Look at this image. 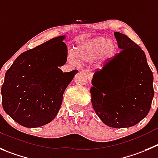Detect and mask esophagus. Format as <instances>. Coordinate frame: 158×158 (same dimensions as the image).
Returning <instances> with one entry per match:
<instances>
[{
  "label": "esophagus",
  "mask_w": 158,
  "mask_h": 158,
  "mask_svg": "<svg viewBox=\"0 0 158 158\" xmlns=\"http://www.w3.org/2000/svg\"><path fill=\"white\" fill-rule=\"evenodd\" d=\"M85 73H86V74H87V77H88V81H91V79H92V73H90V72H88L86 70V71H85Z\"/></svg>",
  "instance_id": "esophagus-1"
}]
</instances>
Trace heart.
I'll return each instance as SVG.
<instances>
[{
	"label": "heart",
	"instance_id": "1",
	"mask_svg": "<svg viewBox=\"0 0 158 158\" xmlns=\"http://www.w3.org/2000/svg\"><path fill=\"white\" fill-rule=\"evenodd\" d=\"M116 45L112 40L98 36L82 42L77 46V58L82 62L89 63L97 59L100 65H102L115 55ZM77 58L70 52L68 59L71 62H77Z\"/></svg>",
	"mask_w": 158,
	"mask_h": 158
}]
</instances>
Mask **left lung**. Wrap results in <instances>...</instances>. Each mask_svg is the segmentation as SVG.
I'll return each mask as SVG.
<instances>
[{
    "mask_svg": "<svg viewBox=\"0 0 158 158\" xmlns=\"http://www.w3.org/2000/svg\"><path fill=\"white\" fill-rule=\"evenodd\" d=\"M119 53L93 75L91 103L110 127L126 128L147 116L154 97L153 73L143 51L123 33L115 31Z\"/></svg>",
    "mask_w": 158,
    "mask_h": 158,
    "instance_id": "left-lung-1",
    "label": "left lung"
}]
</instances>
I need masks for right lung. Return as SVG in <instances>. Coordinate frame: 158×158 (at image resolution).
<instances>
[{
    "instance_id": "1",
    "label": "right lung",
    "mask_w": 158,
    "mask_h": 158,
    "mask_svg": "<svg viewBox=\"0 0 158 158\" xmlns=\"http://www.w3.org/2000/svg\"><path fill=\"white\" fill-rule=\"evenodd\" d=\"M64 35L52 39L19 55L7 70L1 88L4 110L16 123L32 128L57 115L63 94L77 70L64 73L67 48Z\"/></svg>"
}]
</instances>
